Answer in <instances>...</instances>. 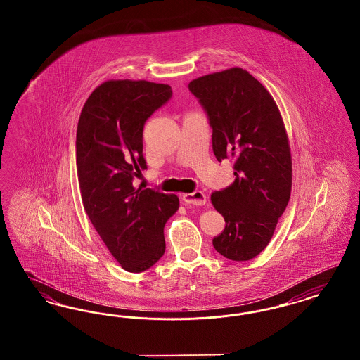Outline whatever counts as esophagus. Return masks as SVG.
Listing matches in <instances>:
<instances>
[{
    "instance_id": "34e87169",
    "label": "esophagus",
    "mask_w": 360,
    "mask_h": 360,
    "mask_svg": "<svg viewBox=\"0 0 360 360\" xmlns=\"http://www.w3.org/2000/svg\"><path fill=\"white\" fill-rule=\"evenodd\" d=\"M181 198L188 205L202 206L205 205L206 202V195L201 190H195L193 193L184 194Z\"/></svg>"
}]
</instances>
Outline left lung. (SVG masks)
Returning a JSON list of instances; mask_svg holds the SVG:
<instances>
[{"instance_id":"obj_1","label":"left lung","mask_w":360,"mask_h":360,"mask_svg":"<svg viewBox=\"0 0 360 360\" xmlns=\"http://www.w3.org/2000/svg\"><path fill=\"white\" fill-rule=\"evenodd\" d=\"M188 90L205 110L216 159L233 162L235 182L212 194L225 220L213 247L229 260H250L270 243L290 198V147L279 109L240 68L200 77Z\"/></svg>"}]
</instances>
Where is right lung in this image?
Segmentation results:
<instances>
[{
  "label": "right lung",
  "instance_id": "right-lung-1",
  "mask_svg": "<svg viewBox=\"0 0 360 360\" xmlns=\"http://www.w3.org/2000/svg\"><path fill=\"white\" fill-rule=\"evenodd\" d=\"M172 96L163 84L108 81L90 94L78 121L77 172L86 214L129 273L146 271L163 257V228L179 207L174 194L134 186L147 169L144 124Z\"/></svg>",
  "mask_w": 360,
  "mask_h": 360
}]
</instances>
